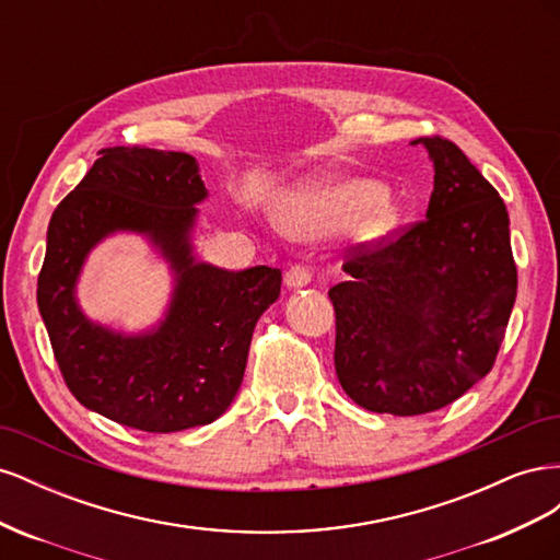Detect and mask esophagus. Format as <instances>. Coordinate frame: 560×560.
Wrapping results in <instances>:
<instances>
[{
	"mask_svg": "<svg viewBox=\"0 0 560 560\" xmlns=\"http://www.w3.org/2000/svg\"><path fill=\"white\" fill-rule=\"evenodd\" d=\"M311 278H313V273H311V268L306 264H294L284 273V284L294 287V290H296V287H306L311 282Z\"/></svg>",
	"mask_w": 560,
	"mask_h": 560,
	"instance_id": "34e87169",
	"label": "esophagus"
}]
</instances>
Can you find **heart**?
Returning <instances> with one entry per match:
<instances>
[{
  "label": "heart",
  "instance_id": "b5f03b06",
  "mask_svg": "<svg viewBox=\"0 0 560 560\" xmlns=\"http://www.w3.org/2000/svg\"><path fill=\"white\" fill-rule=\"evenodd\" d=\"M280 219L299 235L352 224L354 235L362 241H378L399 224V206L374 179L329 175L287 196Z\"/></svg>",
  "mask_w": 560,
  "mask_h": 560
}]
</instances>
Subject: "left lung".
<instances>
[{
	"mask_svg": "<svg viewBox=\"0 0 560 560\" xmlns=\"http://www.w3.org/2000/svg\"><path fill=\"white\" fill-rule=\"evenodd\" d=\"M434 163L422 222L354 247L329 290L336 376L362 409H444L495 364L516 301L504 200L460 147L418 138Z\"/></svg>",
	"mask_w": 560,
	"mask_h": 560,
	"instance_id": "1",
	"label": "left lung"
}]
</instances>
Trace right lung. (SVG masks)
Returning a JSON list of instances; mask_svg holds the SVG:
<instances>
[{
    "label": "right lung",
    "instance_id": "right-lung-1",
    "mask_svg": "<svg viewBox=\"0 0 560 560\" xmlns=\"http://www.w3.org/2000/svg\"><path fill=\"white\" fill-rule=\"evenodd\" d=\"M50 217L37 303L60 374L86 409L142 432H182L222 416L243 383L252 331L280 296V268L196 261V202L208 189L194 156L149 147L97 151ZM135 230L176 270L172 308L154 331L126 337L80 313L73 287L88 252Z\"/></svg>",
    "mask_w": 560,
    "mask_h": 560
}]
</instances>
